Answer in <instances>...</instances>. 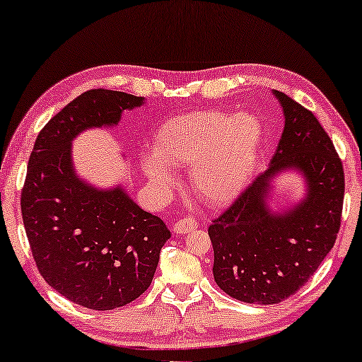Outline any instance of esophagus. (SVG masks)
<instances>
[{
	"label": "esophagus",
	"mask_w": 362,
	"mask_h": 362,
	"mask_svg": "<svg viewBox=\"0 0 362 362\" xmlns=\"http://www.w3.org/2000/svg\"><path fill=\"white\" fill-rule=\"evenodd\" d=\"M195 226H197V221H195L194 218H182V220L176 221L173 224V230H175L176 234L181 235V234L189 233V230L195 229Z\"/></svg>",
	"instance_id": "1"
}]
</instances>
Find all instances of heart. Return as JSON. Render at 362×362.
I'll return each instance as SVG.
<instances>
[{
    "label": "heart",
    "instance_id": "heart-1",
    "mask_svg": "<svg viewBox=\"0 0 362 362\" xmlns=\"http://www.w3.org/2000/svg\"><path fill=\"white\" fill-rule=\"evenodd\" d=\"M262 138V123L248 114L176 117L158 129L153 156L142 158V167L160 186L171 181L168 167H191L195 195L209 205H224L244 189Z\"/></svg>",
    "mask_w": 362,
    "mask_h": 362
}]
</instances>
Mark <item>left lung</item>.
I'll return each mask as SVG.
<instances>
[{"instance_id":"left-lung-1","label":"left lung","mask_w":362,"mask_h":362,"mask_svg":"<svg viewBox=\"0 0 362 362\" xmlns=\"http://www.w3.org/2000/svg\"><path fill=\"white\" fill-rule=\"evenodd\" d=\"M286 125L266 171L211 221L213 276L223 292L245 303H281L315 274L340 229L345 175L334 142L311 110L274 91ZM295 168L308 192L292 211L276 214L265 199L270 180Z\"/></svg>"}]
</instances>
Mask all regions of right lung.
<instances>
[{"label": "right lung", "mask_w": 362, "mask_h": 362, "mask_svg": "<svg viewBox=\"0 0 362 362\" xmlns=\"http://www.w3.org/2000/svg\"><path fill=\"white\" fill-rule=\"evenodd\" d=\"M142 100L103 88L80 94L46 123L28 160L21 210L35 263L62 297L90 310H114L144 293L171 237L120 186L99 191L72 165L76 134L117 125Z\"/></svg>", "instance_id": "1"}]
</instances>
